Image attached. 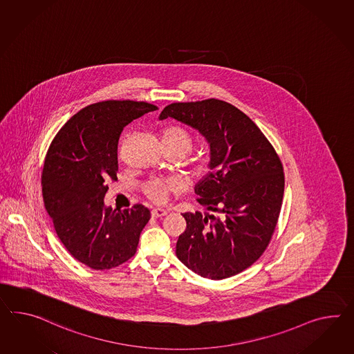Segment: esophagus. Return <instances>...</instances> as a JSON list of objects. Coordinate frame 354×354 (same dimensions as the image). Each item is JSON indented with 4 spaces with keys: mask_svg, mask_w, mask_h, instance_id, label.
Wrapping results in <instances>:
<instances>
[{
    "mask_svg": "<svg viewBox=\"0 0 354 354\" xmlns=\"http://www.w3.org/2000/svg\"><path fill=\"white\" fill-rule=\"evenodd\" d=\"M167 213H168V212H167V210H164V209H160V208L153 209V210H151V217H153V218L164 217V216H167Z\"/></svg>",
    "mask_w": 354,
    "mask_h": 354,
    "instance_id": "obj_1",
    "label": "esophagus"
}]
</instances>
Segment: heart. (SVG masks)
<instances>
[{
  "mask_svg": "<svg viewBox=\"0 0 354 354\" xmlns=\"http://www.w3.org/2000/svg\"><path fill=\"white\" fill-rule=\"evenodd\" d=\"M162 142L165 149H173L183 153H189L194 146V137L190 132L180 126L164 128L162 132ZM210 164L207 158H196L191 162V173L195 177H203L209 172ZM177 191V183L171 180L154 178L142 185V192L147 199L155 204H163L171 194Z\"/></svg>",
  "mask_w": 354,
  "mask_h": 354,
  "instance_id": "b5f03b06",
  "label": "heart"
}]
</instances>
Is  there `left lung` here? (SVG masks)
Instances as JSON below:
<instances>
[{
	"instance_id": "8db88e82",
	"label": "left lung",
	"mask_w": 354,
	"mask_h": 354,
	"mask_svg": "<svg viewBox=\"0 0 354 354\" xmlns=\"http://www.w3.org/2000/svg\"><path fill=\"white\" fill-rule=\"evenodd\" d=\"M159 118L198 129L210 146L213 171L195 187L209 213L182 214L186 228L177 258L210 280L243 272L264 253L279 221L285 187L280 156L253 120L226 101L173 102Z\"/></svg>"
}]
</instances>
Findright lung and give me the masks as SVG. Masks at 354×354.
<instances>
[{
    "label": "right lung",
    "instance_id": "add662e5",
    "mask_svg": "<svg viewBox=\"0 0 354 354\" xmlns=\"http://www.w3.org/2000/svg\"><path fill=\"white\" fill-rule=\"evenodd\" d=\"M156 109L146 101L92 104L74 114L48 146L41 176L46 210L65 249L92 270L115 268L136 254L150 210L142 204L106 208L104 198L108 182L117 181L123 128Z\"/></svg>",
    "mask_w": 354,
    "mask_h": 354
}]
</instances>
